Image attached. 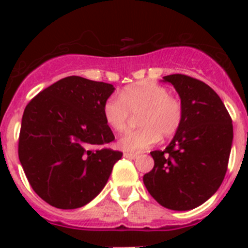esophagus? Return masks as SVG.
<instances>
[{"label": "esophagus", "instance_id": "esophagus-1", "mask_svg": "<svg viewBox=\"0 0 248 248\" xmlns=\"http://www.w3.org/2000/svg\"><path fill=\"white\" fill-rule=\"evenodd\" d=\"M124 157H128V159H135V157H138V154H133V153H124Z\"/></svg>", "mask_w": 248, "mask_h": 248}]
</instances>
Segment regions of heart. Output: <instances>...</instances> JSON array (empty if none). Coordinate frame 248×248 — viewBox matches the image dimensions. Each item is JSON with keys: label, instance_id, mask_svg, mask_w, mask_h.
<instances>
[{"label": "heart", "instance_id": "b5f03b06", "mask_svg": "<svg viewBox=\"0 0 248 248\" xmlns=\"http://www.w3.org/2000/svg\"><path fill=\"white\" fill-rule=\"evenodd\" d=\"M103 118L111 130L122 133L128 128L130 115H137L138 130L129 131L118 140L126 153H140L156 144L160 137L171 138L180 129L184 107L166 87L154 82L131 85L103 104Z\"/></svg>", "mask_w": 248, "mask_h": 248}]
</instances>
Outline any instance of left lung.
<instances>
[{
  "label": "left lung",
  "instance_id": "left-lung-1",
  "mask_svg": "<svg viewBox=\"0 0 248 248\" xmlns=\"http://www.w3.org/2000/svg\"><path fill=\"white\" fill-rule=\"evenodd\" d=\"M163 79L180 95L184 119L165 150L150 153L154 168L143 181L160 205L186 211L209 200L222 184L233 139L232 120L206 83L185 74Z\"/></svg>",
  "mask_w": 248,
  "mask_h": 248
}]
</instances>
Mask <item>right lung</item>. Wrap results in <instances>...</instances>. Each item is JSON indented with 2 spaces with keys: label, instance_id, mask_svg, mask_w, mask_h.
Returning a JSON list of instances; mask_svg holds the SVG:
<instances>
[{
  "label": "right lung",
  "instance_id": "obj_1",
  "mask_svg": "<svg viewBox=\"0 0 248 248\" xmlns=\"http://www.w3.org/2000/svg\"><path fill=\"white\" fill-rule=\"evenodd\" d=\"M109 83L65 77L43 89L22 117L18 157L39 198L57 209H78L103 190L123 153L93 149L113 141L103 104Z\"/></svg>",
  "mask_w": 248,
  "mask_h": 248
}]
</instances>
